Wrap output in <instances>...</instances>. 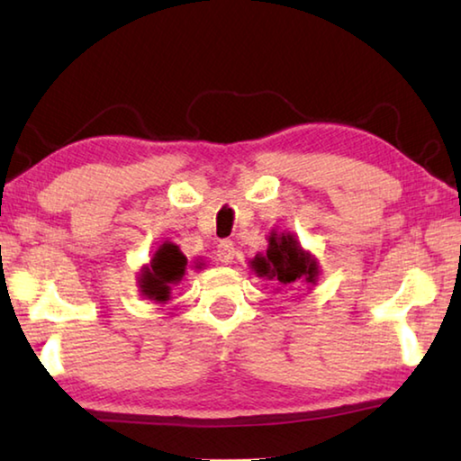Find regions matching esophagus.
<instances>
[{"label": "esophagus", "mask_w": 461, "mask_h": 461, "mask_svg": "<svg viewBox=\"0 0 461 461\" xmlns=\"http://www.w3.org/2000/svg\"><path fill=\"white\" fill-rule=\"evenodd\" d=\"M233 256H236V248H233L231 241H221V244L217 246V258H220L221 264H231Z\"/></svg>", "instance_id": "1"}]
</instances>
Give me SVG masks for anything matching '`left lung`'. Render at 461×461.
<instances>
[{"mask_svg":"<svg viewBox=\"0 0 461 461\" xmlns=\"http://www.w3.org/2000/svg\"><path fill=\"white\" fill-rule=\"evenodd\" d=\"M248 264L256 276L272 280L276 291L296 285L315 286L321 272L315 256L301 246L294 233L276 230L270 231L267 254H256Z\"/></svg>","mask_w":461,"mask_h":461,"instance_id":"obj_1","label":"left lung"}]
</instances>
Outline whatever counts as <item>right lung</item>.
I'll list each match as a JSON object with an SVG mask.
<instances>
[{
    "instance_id": "1",
    "label": "right lung",
    "mask_w": 461,
    "mask_h": 461,
    "mask_svg": "<svg viewBox=\"0 0 461 461\" xmlns=\"http://www.w3.org/2000/svg\"><path fill=\"white\" fill-rule=\"evenodd\" d=\"M185 270L186 256L181 252V248L173 241H165L156 249L152 260L144 264L138 272L140 293L150 301L167 303L173 286L183 280Z\"/></svg>"
}]
</instances>
